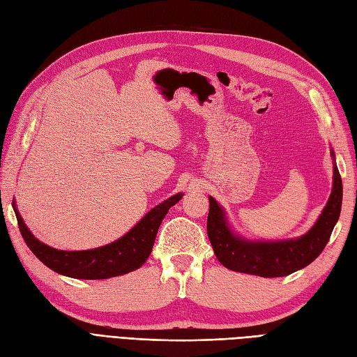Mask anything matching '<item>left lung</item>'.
Segmentation results:
<instances>
[{"label": "left lung", "mask_w": 357, "mask_h": 357, "mask_svg": "<svg viewBox=\"0 0 357 357\" xmlns=\"http://www.w3.org/2000/svg\"><path fill=\"white\" fill-rule=\"evenodd\" d=\"M333 159V181L331 197L310 231L296 238L278 241L248 240L232 229L226 211L213 197H208L210 211L207 232L219 262L231 271L259 277H284L305 268L323 252L333 226L337 225L342 204V181Z\"/></svg>", "instance_id": "obj_1"}]
</instances>
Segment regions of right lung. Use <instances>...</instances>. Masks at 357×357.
<instances>
[{
	"label": "right lung",
	"mask_w": 357,
	"mask_h": 357,
	"mask_svg": "<svg viewBox=\"0 0 357 357\" xmlns=\"http://www.w3.org/2000/svg\"><path fill=\"white\" fill-rule=\"evenodd\" d=\"M181 198L183 193L180 192L158 204L119 240L89 250L75 252L58 250L37 240L28 229L15 201L13 210L26 245L52 271L73 278L104 280L135 271L147 261L162 220L172 205H176Z\"/></svg>",
	"instance_id": "add662e5"
}]
</instances>
